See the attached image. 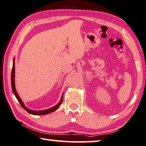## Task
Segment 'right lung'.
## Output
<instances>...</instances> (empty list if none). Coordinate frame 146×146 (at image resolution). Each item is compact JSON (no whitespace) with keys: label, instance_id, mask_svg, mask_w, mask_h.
Segmentation results:
<instances>
[{"label":"right lung","instance_id":"add662e5","mask_svg":"<svg viewBox=\"0 0 146 146\" xmlns=\"http://www.w3.org/2000/svg\"><path fill=\"white\" fill-rule=\"evenodd\" d=\"M11 88H12L13 92L14 95L15 96L16 98L17 99L18 102H19V104H20L21 106H22L23 108L25 109V111H27L28 113L33 114V115H44V114H47L52 113V112L56 111V110L57 109V108L60 106V105L62 103V101H63V95L62 96L60 102H59V104H57L56 106L51 107V108H50L48 109L42 110V111H33V110H31L30 109H28L27 107H25V104H24V103L23 102L22 100H21V98L19 97V96L18 95L16 89H15V60H14V59L13 61V67H12V70H11Z\"/></svg>","mask_w":146,"mask_h":146}]
</instances>
